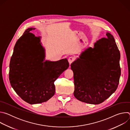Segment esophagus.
<instances>
[{
    "label": "esophagus",
    "mask_w": 130,
    "mask_h": 130,
    "mask_svg": "<svg viewBox=\"0 0 130 130\" xmlns=\"http://www.w3.org/2000/svg\"><path fill=\"white\" fill-rule=\"evenodd\" d=\"M74 61H75V58L72 57H69V58L68 59V62L70 64H71Z\"/></svg>",
    "instance_id": "esophagus-1"
}]
</instances>
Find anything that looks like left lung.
<instances>
[{
  "label": "left lung",
  "mask_w": 130,
  "mask_h": 130,
  "mask_svg": "<svg viewBox=\"0 0 130 130\" xmlns=\"http://www.w3.org/2000/svg\"><path fill=\"white\" fill-rule=\"evenodd\" d=\"M83 51L70 65L73 72V95L79 101L98 104L118 87L121 75L120 51L113 36L107 32Z\"/></svg>",
  "instance_id": "1"
}]
</instances>
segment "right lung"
Returning <instances> with one entry per match:
<instances>
[{
	"instance_id": "add662e5",
	"label": "right lung",
	"mask_w": 130,
	"mask_h": 130,
	"mask_svg": "<svg viewBox=\"0 0 130 130\" xmlns=\"http://www.w3.org/2000/svg\"><path fill=\"white\" fill-rule=\"evenodd\" d=\"M28 28L16 42L10 63L11 86L23 100L33 104L50 99L55 94L54 81L69 67L67 59L45 61L40 38Z\"/></svg>"
}]
</instances>
